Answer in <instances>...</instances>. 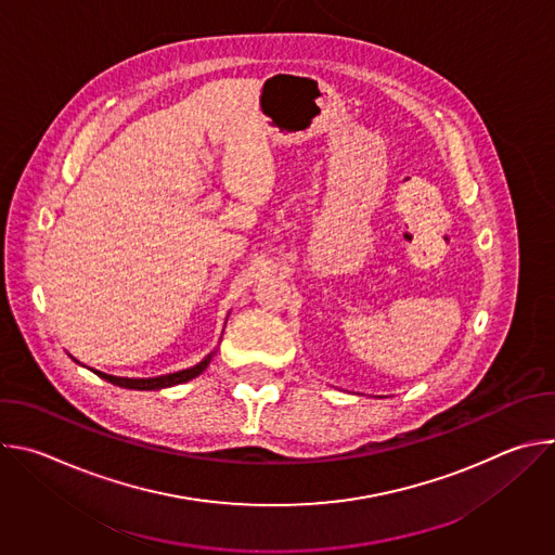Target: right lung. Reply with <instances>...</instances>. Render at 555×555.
<instances>
[{
    "instance_id": "1",
    "label": "right lung",
    "mask_w": 555,
    "mask_h": 555,
    "mask_svg": "<svg viewBox=\"0 0 555 555\" xmlns=\"http://www.w3.org/2000/svg\"><path fill=\"white\" fill-rule=\"evenodd\" d=\"M212 360V353H208L199 364L191 366V369H184V371H176V373H167V375H157V377H118V375H107V373H101V371H94L99 377L116 384V386H122V388H133V390H160V388H169V386H176V384H184L193 377H197L199 373H204V369L210 364ZM78 362V360H76Z\"/></svg>"
}]
</instances>
